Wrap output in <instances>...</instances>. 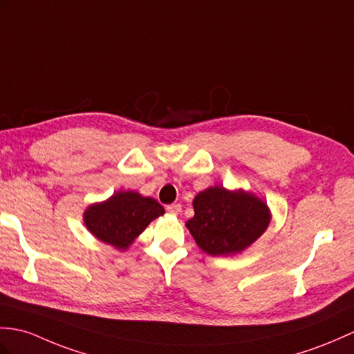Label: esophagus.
Listing matches in <instances>:
<instances>
[{
  "mask_svg": "<svg viewBox=\"0 0 354 354\" xmlns=\"http://www.w3.org/2000/svg\"><path fill=\"white\" fill-rule=\"evenodd\" d=\"M180 209H183V207H180L179 203H171V205H169V207H167V211L170 212L171 216H178L179 212H180Z\"/></svg>",
  "mask_w": 354,
  "mask_h": 354,
  "instance_id": "1",
  "label": "esophagus"
}]
</instances>
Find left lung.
Returning a JSON list of instances; mask_svg holds the SVG:
<instances>
[{
	"label": "left lung",
	"instance_id": "left-lung-1",
	"mask_svg": "<svg viewBox=\"0 0 354 354\" xmlns=\"http://www.w3.org/2000/svg\"><path fill=\"white\" fill-rule=\"evenodd\" d=\"M193 208L194 217L185 226L211 257H234L249 249L271 221L267 202L243 188L208 187L196 194Z\"/></svg>",
	"mask_w": 354,
	"mask_h": 354
}]
</instances>
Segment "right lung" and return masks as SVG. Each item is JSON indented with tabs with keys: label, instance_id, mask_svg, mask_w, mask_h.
Instances as JSON below:
<instances>
[{
	"label": "right lung",
	"instance_id": "1",
	"mask_svg": "<svg viewBox=\"0 0 354 354\" xmlns=\"http://www.w3.org/2000/svg\"><path fill=\"white\" fill-rule=\"evenodd\" d=\"M164 212L153 197L127 190L88 205L83 220L87 231L97 240L118 250H127L151 221L164 216Z\"/></svg>",
	"mask_w": 354,
	"mask_h": 354
}]
</instances>
